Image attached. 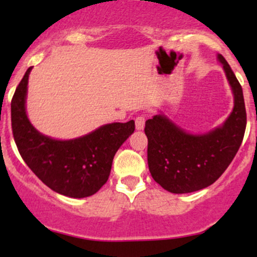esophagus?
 Returning <instances> with one entry per match:
<instances>
[{"label": "esophagus", "mask_w": 257, "mask_h": 257, "mask_svg": "<svg viewBox=\"0 0 257 257\" xmlns=\"http://www.w3.org/2000/svg\"><path fill=\"white\" fill-rule=\"evenodd\" d=\"M146 117L145 114H139V116L135 118V126H137L138 131H143L144 126H145Z\"/></svg>", "instance_id": "esophagus-1"}]
</instances>
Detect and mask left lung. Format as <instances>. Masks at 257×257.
<instances>
[{
    "instance_id": "8db88e82",
    "label": "left lung",
    "mask_w": 257,
    "mask_h": 257,
    "mask_svg": "<svg viewBox=\"0 0 257 257\" xmlns=\"http://www.w3.org/2000/svg\"><path fill=\"white\" fill-rule=\"evenodd\" d=\"M234 107L226 122L208 134H188L166 116L147 119V163L153 180L172 193H190L214 184L231 164L243 141L246 111L241 85L222 55Z\"/></svg>"
}]
</instances>
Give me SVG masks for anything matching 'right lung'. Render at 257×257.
<instances>
[{"label": "right lung", "instance_id": "right-lung-1", "mask_svg": "<svg viewBox=\"0 0 257 257\" xmlns=\"http://www.w3.org/2000/svg\"><path fill=\"white\" fill-rule=\"evenodd\" d=\"M31 69L25 72L11 102L12 132L18 151L51 190L72 198L89 197L107 181L117 150L135 131L134 120L102 125L73 140L44 137L34 128L25 111Z\"/></svg>", "mask_w": 257, "mask_h": 257}]
</instances>
